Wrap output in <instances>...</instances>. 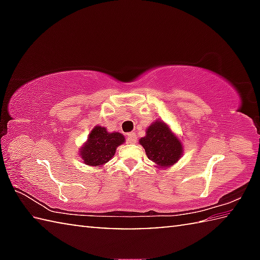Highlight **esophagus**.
I'll list each match as a JSON object with an SVG mask.
<instances>
[{
  "label": "esophagus",
  "mask_w": 260,
  "mask_h": 260,
  "mask_svg": "<svg viewBox=\"0 0 260 260\" xmlns=\"http://www.w3.org/2000/svg\"><path fill=\"white\" fill-rule=\"evenodd\" d=\"M127 141H128L129 143H135L136 142V134L135 133L127 134Z\"/></svg>",
  "instance_id": "34e87169"
}]
</instances>
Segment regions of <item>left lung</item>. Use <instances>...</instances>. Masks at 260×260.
<instances>
[{"label": "left lung", "instance_id": "1", "mask_svg": "<svg viewBox=\"0 0 260 260\" xmlns=\"http://www.w3.org/2000/svg\"><path fill=\"white\" fill-rule=\"evenodd\" d=\"M139 143L144 148L149 159L159 169L174 165L183 153L181 140L160 119L151 122L146 131V136L141 138Z\"/></svg>", "mask_w": 260, "mask_h": 260}]
</instances>
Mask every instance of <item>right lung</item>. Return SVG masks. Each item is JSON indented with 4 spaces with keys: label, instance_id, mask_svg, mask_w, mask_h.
Segmentation results:
<instances>
[{
    "label": "right lung",
    "instance_id": "1",
    "mask_svg": "<svg viewBox=\"0 0 260 260\" xmlns=\"http://www.w3.org/2000/svg\"><path fill=\"white\" fill-rule=\"evenodd\" d=\"M125 142V136L118 132L107 131L105 127L95 126L87 136V141L80 147L79 155L86 165L99 169L111 159L116 149Z\"/></svg>",
    "mask_w": 260,
    "mask_h": 260
}]
</instances>
